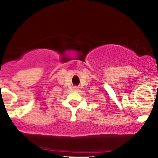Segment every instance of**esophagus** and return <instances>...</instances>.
I'll list each match as a JSON object with an SVG mask.
<instances>
[{
  "label": "esophagus",
  "mask_w": 158,
  "mask_h": 158,
  "mask_svg": "<svg viewBox=\"0 0 158 158\" xmlns=\"http://www.w3.org/2000/svg\"><path fill=\"white\" fill-rule=\"evenodd\" d=\"M78 88H79V87H75V88H74V90H78Z\"/></svg>",
  "instance_id": "34e87169"
}]
</instances>
